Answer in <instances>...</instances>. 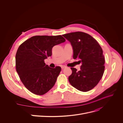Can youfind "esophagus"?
Here are the masks:
<instances>
[{"label": "esophagus", "instance_id": "34e87169", "mask_svg": "<svg viewBox=\"0 0 123 123\" xmlns=\"http://www.w3.org/2000/svg\"><path fill=\"white\" fill-rule=\"evenodd\" d=\"M66 67L65 66H61V68L62 69H64V68H65Z\"/></svg>", "mask_w": 123, "mask_h": 123}]
</instances>
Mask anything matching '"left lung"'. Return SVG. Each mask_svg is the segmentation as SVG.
Listing matches in <instances>:
<instances>
[{"mask_svg": "<svg viewBox=\"0 0 123 123\" xmlns=\"http://www.w3.org/2000/svg\"><path fill=\"white\" fill-rule=\"evenodd\" d=\"M73 48V58L79 59L80 71L71 68L72 73L68 78L73 87L82 92L94 88L99 82L105 70V58L98 42L91 35L82 32L63 34Z\"/></svg>", "mask_w": 123, "mask_h": 123, "instance_id": "left-lung-1", "label": "left lung"}]
</instances>
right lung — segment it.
Returning <instances> with one entry per match:
<instances>
[{
	"instance_id": "right-lung-1",
	"label": "right lung",
	"mask_w": 123,
	"mask_h": 123,
	"mask_svg": "<svg viewBox=\"0 0 123 123\" xmlns=\"http://www.w3.org/2000/svg\"><path fill=\"white\" fill-rule=\"evenodd\" d=\"M65 41L61 35L35 36L19 47L15 57L16 71L24 85L32 93L44 95L55 85L61 68H50L44 60L52 55L54 46Z\"/></svg>"
}]
</instances>
